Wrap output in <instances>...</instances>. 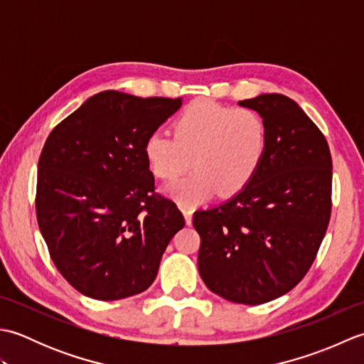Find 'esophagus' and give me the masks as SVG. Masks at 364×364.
Wrapping results in <instances>:
<instances>
[{
    "label": "esophagus",
    "mask_w": 364,
    "mask_h": 364,
    "mask_svg": "<svg viewBox=\"0 0 364 364\" xmlns=\"http://www.w3.org/2000/svg\"><path fill=\"white\" fill-rule=\"evenodd\" d=\"M183 214H184V219H186V225H191V223H192V210H191V208H183Z\"/></svg>",
    "instance_id": "obj_1"
}]
</instances>
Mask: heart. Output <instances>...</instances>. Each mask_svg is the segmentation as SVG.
Wrapping results in <instances>:
<instances>
[{"mask_svg": "<svg viewBox=\"0 0 364 364\" xmlns=\"http://www.w3.org/2000/svg\"><path fill=\"white\" fill-rule=\"evenodd\" d=\"M267 149V123L258 111L200 100L178 115L173 134L154 131L145 139L144 156L161 180L184 172L192 158L196 172L178 178L164 191L181 206H196L218 191L235 196L249 186Z\"/></svg>", "mask_w": 364, "mask_h": 364, "instance_id": "1", "label": "heart"}]
</instances>
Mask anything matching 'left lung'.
<instances>
[{
	"label": "left lung",
	"mask_w": 364,
	"mask_h": 364,
	"mask_svg": "<svg viewBox=\"0 0 364 364\" xmlns=\"http://www.w3.org/2000/svg\"><path fill=\"white\" fill-rule=\"evenodd\" d=\"M267 123L269 149L249 186L196 211L198 272L208 289L235 304L284 296L305 277L331 213L328 144L294 100L262 94L239 102Z\"/></svg>",
	"instance_id": "1"
}]
</instances>
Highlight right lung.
I'll return each instance as SVG.
<instances>
[{"mask_svg":"<svg viewBox=\"0 0 364 364\" xmlns=\"http://www.w3.org/2000/svg\"><path fill=\"white\" fill-rule=\"evenodd\" d=\"M183 105L105 90L54 128L37 172L36 213L54 266L97 300L144 292L184 227L172 200L154 194L145 139Z\"/></svg>","mask_w":364,"mask_h":364,"instance_id":"right-lung-1","label":"right lung"}]
</instances>
